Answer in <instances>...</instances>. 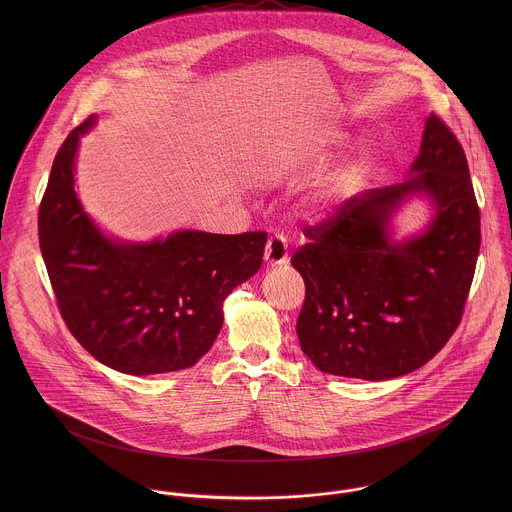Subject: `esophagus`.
Instances as JSON below:
<instances>
[{"instance_id": "obj_1", "label": "esophagus", "mask_w": 512, "mask_h": 512, "mask_svg": "<svg viewBox=\"0 0 512 512\" xmlns=\"http://www.w3.org/2000/svg\"><path fill=\"white\" fill-rule=\"evenodd\" d=\"M290 256H288V244H286V238L282 234H274L268 238V244H266V252H264V262L268 266H282V264H288Z\"/></svg>"}]
</instances>
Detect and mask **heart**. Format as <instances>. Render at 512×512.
<instances>
[{
  "instance_id": "1",
  "label": "heart",
  "mask_w": 512,
  "mask_h": 512,
  "mask_svg": "<svg viewBox=\"0 0 512 512\" xmlns=\"http://www.w3.org/2000/svg\"><path fill=\"white\" fill-rule=\"evenodd\" d=\"M347 134L345 132H341V130H325L323 134H321V140H323V144H331V146H341V144H345L347 142Z\"/></svg>"
}]
</instances>
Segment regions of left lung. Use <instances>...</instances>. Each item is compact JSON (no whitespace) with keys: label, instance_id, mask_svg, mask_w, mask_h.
<instances>
[{"label":"left lung","instance_id":"left-lung-1","mask_svg":"<svg viewBox=\"0 0 512 512\" xmlns=\"http://www.w3.org/2000/svg\"><path fill=\"white\" fill-rule=\"evenodd\" d=\"M412 177L347 199L292 256L305 282L297 337L321 372L390 380L434 359L457 329L481 246L467 157L445 122L426 120ZM426 194L429 226L396 243L389 220Z\"/></svg>","mask_w":512,"mask_h":512}]
</instances>
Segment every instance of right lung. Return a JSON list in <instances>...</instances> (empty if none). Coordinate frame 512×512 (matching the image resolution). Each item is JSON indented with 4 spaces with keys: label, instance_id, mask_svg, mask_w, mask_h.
<instances>
[{
    "label": "right lung",
    "instance_id": "1",
    "mask_svg": "<svg viewBox=\"0 0 512 512\" xmlns=\"http://www.w3.org/2000/svg\"><path fill=\"white\" fill-rule=\"evenodd\" d=\"M76 126L55 155L39 207V244L61 315L74 339L124 374L195 365L215 343L222 301L260 266L266 232L177 230L153 242L108 238L74 191Z\"/></svg>",
    "mask_w": 512,
    "mask_h": 512
}]
</instances>
